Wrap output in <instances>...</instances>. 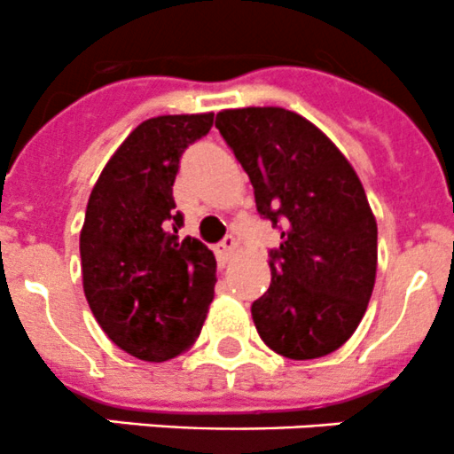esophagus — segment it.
<instances>
[{
	"instance_id": "34e87169",
	"label": "esophagus",
	"mask_w": 454,
	"mask_h": 454,
	"mask_svg": "<svg viewBox=\"0 0 454 454\" xmlns=\"http://www.w3.org/2000/svg\"><path fill=\"white\" fill-rule=\"evenodd\" d=\"M236 238L233 236H225L221 242L216 245V255H218V262H221V267H225L229 260L233 258V254H236Z\"/></svg>"
}]
</instances>
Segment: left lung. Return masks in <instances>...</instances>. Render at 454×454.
I'll return each instance as SVG.
<instances>
[{
  "label": "left lung",
  "mask_w": 454,
  "mask_h": 454,
  "mask_svg": "<svg viewBox=\"0 0 454 454\" xmlns=\"http://www.w3.org/2000/svg\"><path fill=\"white\" fill-rule=\"evenodd\" d=\"M216 128L254 185L255 207L280 231L271 285L251 304L258 335L291 360L338 351L369 307L378 223L342 152L285 107L216 114Z\"/></svg>",
  "instance_id": "8db88e82"
}]
</instances>
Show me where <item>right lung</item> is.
I'll return each instance as SVG.
<instances>
[{"instance_id":"obj_1","label":"right lung","mask_w":454,"mask_h":454,"mask_svg":"<svg viewBox=\"0 0 454 454\" xmlns=\"http://www.w3.org/2000/svg\"><path fill=\"white\" fill-rule=\"evenodd\" d=\"M214 114L147 119L103 168L81 229L83 291L98 326L129 356L165 362L192 347L214 300L216 258L181 238L172 187Z\"/></svg>"}]
</instances>
